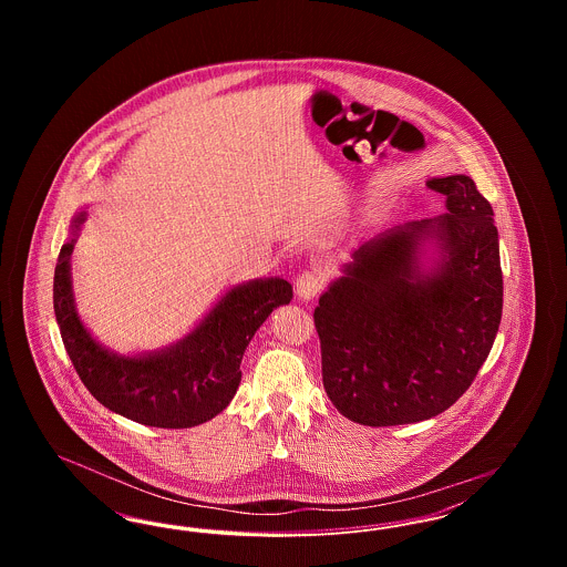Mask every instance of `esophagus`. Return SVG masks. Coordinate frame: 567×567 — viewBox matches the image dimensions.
Here are the masks:
<instances>
[{
  "instance_id": "obj_1",
  "label": "esophagus",
  "mask_w": 567,
  "mask_h": 567,
  "mask_svg": "<svg viewBox=\"0 0 567 567\" xmlns=\"http://www.w3.org/2000/svg\"><path fill=\"white\" fill-rule=\"evenodd\" d=\"M321 287H323L321 276H317L315 271H303V274H299V278L296 280V296L301 301H310L312 297L321 291Z\"/></svg>"
}]
</instances>
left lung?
Wrapping results in <instances>:
<instances>
[{"label":"left lung","instance_id":"obj_1","mask_svg":"<svg viewBox=\"0 0 567 567\" xmlns=\"http://www.w3.org/2000/svg\"><path fill=\"white\" fill-rule=\"evenodd\" d=\"M446 215L363 240L319 306L323 386L370 427L427 421L457 402L502 321L504 280L493 208L465 174L433 176Z\"/></svg>","mask_w":567,"mask_h":567}]
</instances>
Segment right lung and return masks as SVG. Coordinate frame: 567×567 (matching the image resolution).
Returning a JSON list of instances; mask_svg holds the SVG:
<instances>
[{"label": "right lung", "instance_id": "1", "mask_svg": "<svg viewBox=\"0 0 567 567\" xmlns=\"http://www.w3.org/2000/svg\"><path fill=\"white\" fill-rule=\"evenodd\" d=\"M86 210H79L54 268V317L63 347L89 393L112 412L163 430H185L215 419L243 380L244 351L257 329L293 289L280 278L227 287L181 340L157 351L121 352L102 344L84 324L72 287V252Z\"/></svg>", "mask_w": 567, "mask_h": 567}]
</instances>
